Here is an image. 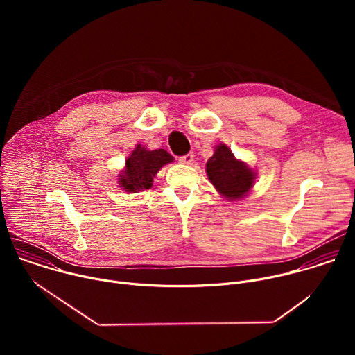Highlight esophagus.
Segmentation results:
<instances>
[{"instance_id": "1", "label": "esophagus", "mask_w": 355, "mask_h": 355, "mask_svg": "<svg viewBox=\"0 0 355 355\" xmlns=\"http://www.w3.org/2000/svg\"><path fill=\"white\" fill-rule=\"evenodd\" d=\"M178 160H180L182 164H192V162H193V153H187L185 156H181Z\"/></svg>"}]
</instances>
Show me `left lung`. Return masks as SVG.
Returning <instances> with one entry per match:
<instances>
[{"mask_svg": "<svg viewBox=\"0 0 355 355\" xmlns=\"http://www.w3.org/2000/svg\"><path fill=\"white\" fill-rule=\"evenodd\" d=\"M207 173L215 188L227 199L243 198L254 184L256 174L234 159L227 146L219 144L207 163Z\"/></svg>", "mask_w": 355, "mask_h": 355, "instance_id": "8db88e82", "label": "left lung"}]
</instances>
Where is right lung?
Here are the masks:
<instances>
[{"instance_id":"obj_1","label":"right lung","mask_w":355,"mask_h":355,"mask_svg":"<svg viewBox=\"0 0 355 355\" xmlns=\"http://www.w3.org/2000/svg\"><path fill=\"white\" fill-rule=\"evenodd\" d=\"M173 160V156L164 148L147 150L139 144L126 160L125 171L119 175V184L126 192L148 189L153 185L151 182L157 171Z\"/></svg>"}]
</instances>
